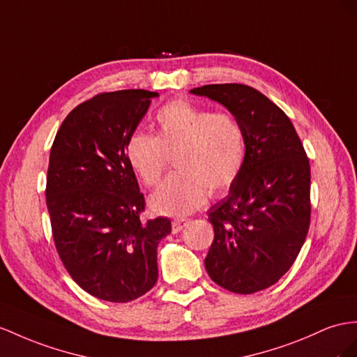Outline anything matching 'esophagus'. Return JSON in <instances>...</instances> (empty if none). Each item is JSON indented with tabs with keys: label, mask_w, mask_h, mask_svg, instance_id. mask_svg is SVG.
Here are the masks:
<instances>
[{
	"label": "esophagus",
	"mask_w": 357,
	"mask_h": 357,
	"mask_svg": "<svg viewBox=\"0 0 357 357\" xmlns=\"http://www.w3.org/2000/svg\"><path fill=\"white\" fill-rule=\"evenodd\" d=\"M187 225H188L187 218H173V220H172V232L173 234L181 232Z\"/></svg>",
	"instance_id": "esophagus-1"
}]
</instances>
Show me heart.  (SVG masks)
I'll use <instances>...</instances> for the list:
<instances>
[{
  "label": "heart",
  "instance_id": "heart-1",
  "mask_svg": "<svg viewBox=\"0 0 357 357\" xmlns=\"http://www.w3.org/2000/svg\"><path fill=\"white\" fill-rule=\"evenodd\" d=\"M157 135L137 131L126 158L146 187H155L170 155L176 172L151 197L155 213L187 215L204 206L208 190L222 195L238 179L245 161V131L234 114L176 99L155 114Z\"/></svg>",
  "mask_w": 357,
  "mask_h": 357
}]
</instances>
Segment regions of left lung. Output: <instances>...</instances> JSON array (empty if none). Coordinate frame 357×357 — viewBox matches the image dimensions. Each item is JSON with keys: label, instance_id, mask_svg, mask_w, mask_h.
<instances>
[{"label": "left lung", "instance_id": "obj_1", "mask_svg": "<svg viewBox=\"0 0 357 357\" xmlns=\"http://www.w3.org/2000/svg\"><path fill=\"white\" fill-rule=\"evenodd\" d=\"M190 91L225 105L245 131L240 176L208 211L214 241L205 268L222 288L253 294L291 268L306 240L309 160L289 117L257 89L209 84Z\"/></svg>", "mask_w": 357, "mask_h": 357}]
</instances>
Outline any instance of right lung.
<instances>
[{"mask_svg":"<svg viewBox=\"0 0 357 357\" xmlns=\"http://www.w3.org/2000/svg\"><path fill=\"white\" fill-rule=\"evenodd\" d=\"M157 91L119 90L79 104L54 139L47 206L59 257L90 296L126 303L158 278L157 248L167 217L143 222L144 196L126 143Z\"/></svg>","mask_w":357,"mask_h":357,"instance_id":"right-lung-1","label":"right lung"}]
</instances>
